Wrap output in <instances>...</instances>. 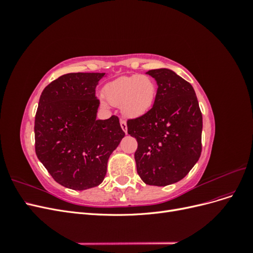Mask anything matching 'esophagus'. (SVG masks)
Listing matches in <instances>:
<instances>
[{"label": "esophagus", "mask_w": 253, "mask_h": 253, "mask_svg": "<svg viewBox=\"0 0 253 253\" xmlns=\"http://www.w3.org/2000/svg\"><path fill=\"white\" fill-rule=\"evenodd\" d=\"M120 126H121V128L124 129L125 133H127V126H126V121L124 120V119H120Z\"/></svg>", "instance_id": "1"}]
</instances>
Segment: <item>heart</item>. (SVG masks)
Listing matches in <instances>:
<instances>
[{
    "label": "heart",
    "mask_w": 253,
    "mask_h": 253,
    "mask_svg": "<svg viewBox=\"0 0 253 253\" xmlns=\"http://www.w3.org/2000/svg\"><path fill=\"white\" fill-rule=\"evenodd\" d=\"M155 94L156 83L147 75L124 76L110 82L104 88L108 102L120 106L126 117H138L147 113L154 101Z\"/></svg>",
    "instance_id": "1"
}]
</instances>
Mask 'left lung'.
I'll use <instances>...</instances> for the list:
<instances>
[{"label":"left lung","instance_id":"left-lung-1","mask_svg":"<svg viewBox=\"0 0 253 253\" xmlns=\"http://www.w3.org/2000/svg\"><path fill=\"white\" fill-rule=\"evenodd\" d=\"M147 74L157 82L152 108L126 121L135 137L137 173L150 186H168L182 179L202 153L203 116L191 84L167 68Z\"/></svg>","mask_w":253,"mask_h":253}]
</instances>
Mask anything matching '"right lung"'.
Returning a JSON list of instances; mask_svg holds the SVG:
<instances>
[{
    "label": "right lung",
    "instance_id": "add662e5",
    "mask_svg": "<svg viewBox=\"0 0 253 253\" xmlns=\"http://www.w3.org/2000/svg\"><path fill=\"white\" fill-rule=\"evenodd\" d=\"M104 73H71L42 91L35 118L36 154L61 186L86 190L103 181L125 132L119 118L97 120L95 96Z\"/></svg>",
    "mask_w": 253,
    "mask_h": 253
}]
</instances>
